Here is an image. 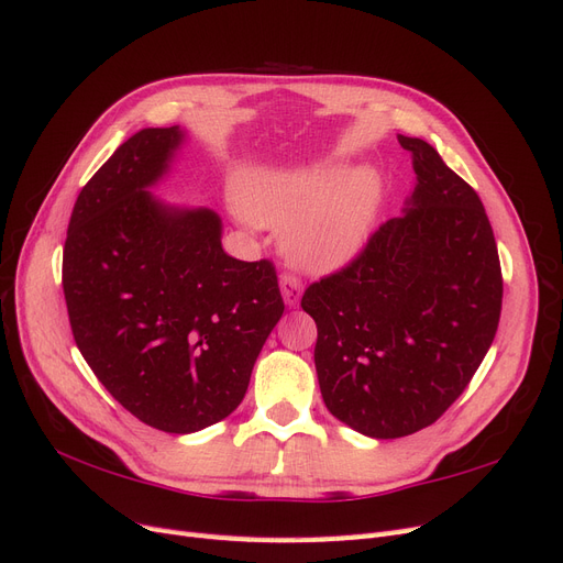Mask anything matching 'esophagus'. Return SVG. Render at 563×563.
Returning a JSON list of instances; mask_svg holds the SVG:
<instances>
[{
	"mask_svg": "<svg viewBox=\"0 0 563 563\" xmlns=\"http://www.w3.org/2000/svg\"><path fill=\"white\" fill-rule=\"evenodd\" d=\"M279 288H282V296H284V302L288 305V308H296V305L300 302V296H302L300 279L294 275H282Z\"/></svg>",
	"mask_w": 563,
	"mask_h": 563,
	"instance_id": "obj_1",
	"label": "esophagus"
}]
</instances>
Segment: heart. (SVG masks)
<instances>
[{
  "instance_id": "obj_1",
  "label": "heart",
  "mask_w": 563,
  "mask_h": 563,
  "mask_svg": "<svg viewBox=\"0 0 563 563\" xmlns=\"http://www.w3.org/2000/svg\"><path fill=\"white\" fill-rule=\"evenodd\" d=\"M234 197L253 223L286 228L288 261L329 275L364 251L383 203V180L338 164L251 168L236 180Z\"/></svg>"
}]
</instances>
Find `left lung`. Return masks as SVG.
Listing matches in <instances>:
<instances>
[{"instance_id": "obj_1", "label": "left lung", "mask_w": 563, "mask_h": 563, "mask_svg": "<svg viewBox=\"0 0 563 563\" xmlns=\"http://www.w3.org/2000/svg\"><path fill=\"white\" fill-rule=\"evenodd\" d=\"M416 187L366 249L305 291L323 404L373 439L428 428L463 395L496 338L503 275L482 199L420 139Z\"/></svg>"}]
</instances>
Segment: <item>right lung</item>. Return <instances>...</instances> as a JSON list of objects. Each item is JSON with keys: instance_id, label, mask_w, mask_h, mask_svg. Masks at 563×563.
<instances>
[{"instance_id": "add662e5", "label": "right lung", "mask_w": 563, "mask_h": 563, "mask_svg": "<svg viewBox=\"0 0 563 563\" xmlns=\"http://www.w3.org/2000/svg\"><path fill=\"white\" fill-rule=\"evenodd\" d=\"M183 143L168 126L119 145L81 187L63 249L81 356L129 413L168 434L199 432L242 404L284 314L275 267L228 255L216 211L150 192Z\"/></svg>"}]
</instances>
